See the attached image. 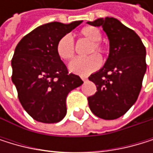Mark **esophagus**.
Masks as SVG:
<instances>
[{"label":"esophagus","mask_w":153,"mask_h":153,"mask_svg":"<svg viewBox=\"0 0 153 153\" xmlns=\"http://www.w3.org/2000/svg\"><path fill=\"white\" fill-rule=\"evenodd\" d=\"M81 79H82L83 82H86V81L88 80V78L86 77V76H81Z\"/></svg>","instance_id":"1"}]
</instances>
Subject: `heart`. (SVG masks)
Returning <instances> with one entry per match:
<instances>
[{"label": "heart", "mask_w": 153, "mask_h": 153, "mask_svg": "<svg viewBox=\"0 0 153 153\" xmlns=\"http://www.w3.org/2000/svg\"><path fill=\"white\" fill-rule=\"evenodd\" d=\"M80 36L91 42V46L88 48L87 55H91L86 58H77L72 60L70 64V70L80 75H88L101 66V59L100 56H104L106 53L105 47L100 43L102 39V34L97 27L94 26H85L80 31ZM56 51L58 56L65 61L71 60L75 55L74 41L71 35L63 36L57 43ZM94 54V55H92Z\"/></svg>", "instance_id": "obj_1"}]
</instances>
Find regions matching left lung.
<instances>
[{"mask_svg": "<svg viewBox=\"0 0 153 153\" xmlns=\"http://www.w3.org/2000/svg\"><path fill=\"white\" fill-rule=\"evenodd\" d=\"M102 26L109 39V55L105 66L91 74L96 93L88 97L92 112L103 119H117L137 101L146 72V49L132 29L113 17L88 22Z\"/></svg>", "mask_w": 153, "mask_h": 153, "instance_id": "obj_1", "label": "left lung"}]
</instances>
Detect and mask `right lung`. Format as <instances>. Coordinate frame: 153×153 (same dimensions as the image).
<instances>
[{
  "label": "right lung",
  "instance_id": "add662e5",
  "mask_svg": "<svg viewBox=\"0 0 153 153\" xmlns=\"http://www.w3.org/2000/svg\"><path fill=\"white\" fill-rule=\"evenodd\" d=\"M52 22L42 25L17 44L12 59V81L24 109L35 120L57 123L66 116L68 94L82 84L69 73L56 51L58 41L82 24Z\"/></svg>",
  "mask_w": 153,
  "mask_h": 153
}]
</instances>
